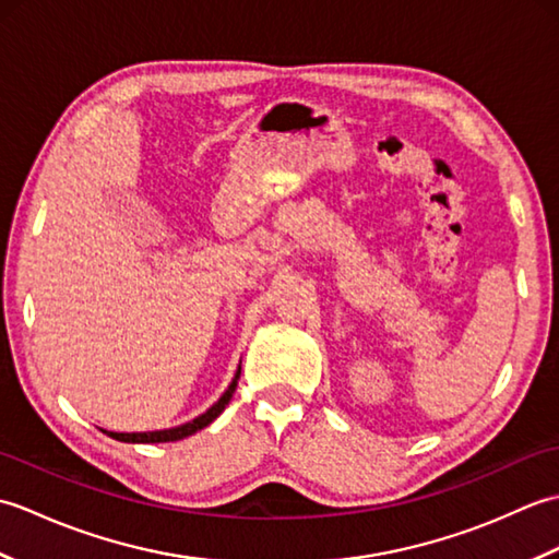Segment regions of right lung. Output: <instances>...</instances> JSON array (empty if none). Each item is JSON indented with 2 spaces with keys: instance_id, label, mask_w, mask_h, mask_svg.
I'll list each match as a JSON object with an SVG mask.
<instances>
[{
  "instance_id": "right-lung-1",
  "label": "right lung",
  "mask_w": 559,
  "mask_h": 559,
  "mask_svg": "<svg viewBox=\"0 0 559 559\" xmlns=\"http://www.w3.org/2000/svg\"><path fill=\"white\" fill-rule=\"evenodd\" d=\"M237 379H240V367H237V372L233 377L230 386L223 391V396L213 403V406L206 411L197 415L194 420H189L185 425H177V427H170V430H153V432H108L112 439H117V442H129V444H158V442H177V439H185L189 435H194L199 430H204L206 425H211L213 420L218 418V415L225 411V406H228L235 389H237Z\"/></svg>"
}]
</instances>
